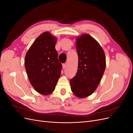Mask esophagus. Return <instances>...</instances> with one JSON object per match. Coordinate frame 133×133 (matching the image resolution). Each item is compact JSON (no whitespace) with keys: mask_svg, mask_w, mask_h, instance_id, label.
Listing matches in <instances>:
<instances>
[{"mask_svg":"<svg viewBox=\"0 0 133 133\" xmlns=\"http://www.w3.org/2000/svg\"><path fill=\"white\" fill-rule=\"evenodd\" d=\"M62 66H63V69H65V68L66 67V64H65V63L63 64H62Z\"/></svg>","mask_w":133,"mask_h":133,"instance_id":"1","label":"esophagus"}]
</instances>
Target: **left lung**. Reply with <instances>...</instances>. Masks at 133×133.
Masks as SVG:
<instances>
[{"instance_id": "obj_1", "label": "left lung", "mask_w": 133, "mask_h": 133, "mask_svg": "<svg viewBox=\"0 0 133 133\" xmlns=\"http://www.w3.org/2000/svg\"><path fill=\"white\" fill-rule=\"evenodd\" d=\"M76 48L78 67L75 76L70 80V87L76 96L83 98L97 88L105 71V55L97 41L87 34L76 39Z\"/></svg>"}]
</instances>
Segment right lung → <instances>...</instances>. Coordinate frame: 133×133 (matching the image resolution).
Segmentation results:
<instances>
[{"label":"right lung","instance_id":"add662e5","mask_svg":"<svg viewBox=\"0 0 133 133\" xmlns=\"http://www.w3.org/2000/svg\"><path fill=\"white\" fill-rule=\"evenodd\" d=\"M57 39L44 32L35 40L25 58V67L31 85L39 93L46 95L55 90L61 75L62 64L55 46Z\"/></svg>","mask_w":133,"mask_h":133}]
</instances>
